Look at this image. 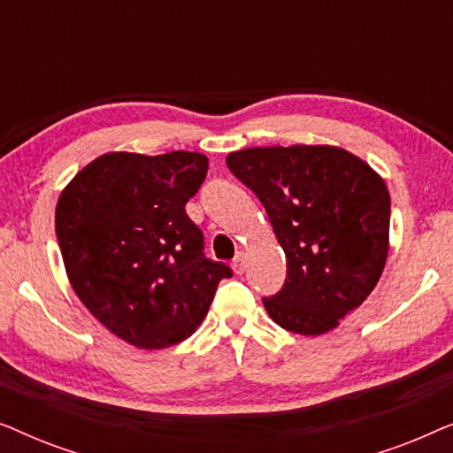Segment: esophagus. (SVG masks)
<instances>
[{"label":"esophagus","instance_id":"34e87169","mask_svg":"<svg viewBox=\"0 0 453 453\" xmlns=\"http://www.w3.org/2000/svg\"><path fill=\"white\" fill-rule=\"evenodd\" d=\"M233 270L237 272V274H243V270H245V256L241 251L233 259Z\"/></svg>","mask_w":453,"mask_h":453}]
</instances>
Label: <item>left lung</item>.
<instances>
[{
	"instance_id": "8db88e82",
	"label": "left lung",
	"mask_w": 453,
	"mask_h": 453,
	"mask_svg": "<svg viewBox=\"0 0 453 453\" xmlns=\"http://www.w3.org/2000/svg\"><path fill=\"white\" fill-rule=\"evenodd\" d=\"M226 166L264 203L287 256V280L264 296L284 330L319 336L357 309L388 259L389 194L355 154L334 146L245 148Z\"/></svg>"
}]
</instances>
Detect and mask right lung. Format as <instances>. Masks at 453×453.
<instances>
[{"label": "right lung", "mask_w": 453, "mask_h": 453, "mask_svg": "<svg viewBox=\"0 0 453 453\" xmlns=\"http://www.w3.org/2000/svg\"><path fill=\"white\" fill-rule=\"evenodd\" d=\"M208 173L197 152H109L84 166L55 210L61 257L80 301L126 342L158 350L206 318L226 264L203 253L185 212Z\"/></svg>", "instance_id": "right-lung-1"}]
</instances>
